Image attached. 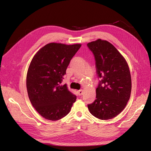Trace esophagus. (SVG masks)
<instances>
[{
	"mask_svg": "<svg viewBox=\"0 0 151 151\" xmlns=\"http://www.w3.org/2000/svg\"><path fill=\"white\" fill-rule=\"evenodd\" d=\"M77 93H78V94L81 96L82 94H83V89H80V90H78L77 91Z\"/></svg>",
	"mask_w": 151,
	"mask_h": 151,
	"instance_id": "1",
	"label": "esophagus"
}]
</instances>
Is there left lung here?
Here are the masks:
<instances>
[{
    "mask_svg": "<svg viewBox=\"0 0 151 151\" xmlns=\"http://www.w3.org/2000/svg\"><path fill=\"white\" fill-rule=\"evenodd\" d=\"M96 60L98 76L96 99L88 104L92 115L100 120L115 118L124 109L130 97L132 79L129 65L122 55L106 40L88 43Z\"/></svg>",
    "mask_w": 151,
    "mask_h": 151,
    "instance_id": "left-lung-1",
    "label": "left lung"
}]
</instances>
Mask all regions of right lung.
Masks as SVG:
<instances>
[{
  "instance_id": "right-lung-1",
  "label": "right lung",
  "mask_w": 151,
  "mask_h": 151,
  "mask_svg": "<svg viewBox=\"0 0 151 151\" xmlns=\"http://www.w3.org/2000/svg\"><path fill=\"white\" fill-rule=\"evenodd\" d=\"M81 44L50 43L32 58L26 76L28 97L37 112L45 119L55 121L70 112L76 96L61 84L72 58Z\"/></svg>"
}]
</instances>
